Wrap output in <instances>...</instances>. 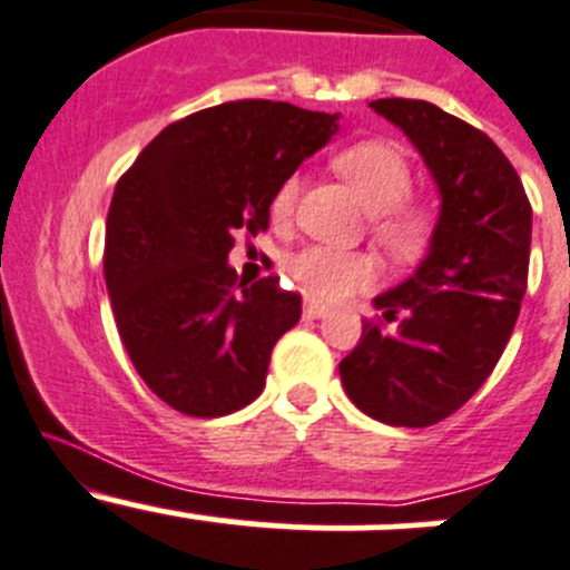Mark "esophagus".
<instances>
[{"label": "esophagus", "mask_w": 570, "mask_h": 570, "mask_svg": "<svg viewBox=\"0 0 570 570\" xmlns=\"http://www.w3.org/2000/svg\"><path fill=\"white\" fill-rule=\"evenodd\" d=\"M326 313H330V307H324V304H318V302H307V304H304V318L315 321V318H324Z\"/></svg>", "instance_id": "esophagus-1"}]
</instances>
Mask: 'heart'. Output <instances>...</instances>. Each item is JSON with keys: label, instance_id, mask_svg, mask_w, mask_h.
<instances>
[{"label": "heart", "instance_id": "b5f03b06", "mask_svg": "<svg viewBox=\"0 0 570 570\" xmlns=\"http://www.w3.org/2000/svg\"><path fill=\"white\" fill-rule=\"evenodd\" d=\"M335 168L357 199L374 213V235L393 257H413L430 238V216L407 205L413 171L396 146L385 140H363L335 157ZM298 196V179L287 177L272 199L274 218L291 216ZM291 279L309 298L335 302L376 279L374 257L365 252H343L330 246H307L287 263Z\"/></svg>", "mask_w": 570, "mask_h": 570}]
</instances>
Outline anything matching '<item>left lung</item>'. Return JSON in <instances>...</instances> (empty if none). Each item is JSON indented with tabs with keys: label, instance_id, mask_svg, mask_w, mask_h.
<instances>
[{
	"label": "left lung",
	"instance_id": "1",
	"mask_svg": "<svg viewBox=\"0 0 570 570\" xmlns=\"http://www.w3.org/2000/svg\"><path fill=\"white\" fill-rule=\"evenodd\" d=\"M376 116L407 135L441 210L424 261L374 296L341 360L354 407L387 426H430L463 407L499 363L527 293L532 207L504 151L484 132L421 99H376Z\"/></svg>",
	"mask_w": 570,
	"mask_h": 570
}]
</instances>
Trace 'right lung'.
<instances>
[{
	"label": "right lung",
	"instance_id": "obj_1",
	"mask_svg": "<svg viewBox=\"0 0 570 570\" xmlns=\"http://www.w3.org/2000/svg\"><path fill=\"white\" fill-rule=\"evenodd\" d=\"M337 121L287 101H227L168 124L118 179L105 283L129 360L168 407L218 419L266 387L302 296L279 277L235 285L233 235L268 227L277 188Z\"/></svg>",
	"mask_w": 570,
	"mask_h": 570
}]
</instances>
